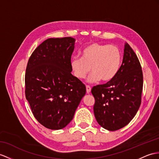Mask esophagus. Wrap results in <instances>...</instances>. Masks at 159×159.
<instances>
[{"mask_svg":"<svg viewBox=\"0 0 159 159\" xmlns=\"http://www.w3.org/2000/svg\"><path fill=\"white\" fill-rule=\"evenodd\" d=\"M86 92L88 94L91 92V87L90 86H86Z\"/></svg>","mask_w":159,"mask_h":159,"instance_id":"esophagus-1","label":"esophagus"}]
</instances>
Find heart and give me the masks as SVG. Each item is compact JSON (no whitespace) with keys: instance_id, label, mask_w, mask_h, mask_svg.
I'll return each mask as SVG.
<instances>
[{"instance_id":"b5f03b06","label":"heart","mask_w":159,"mask_h":159,"mask_svg":"<svg viewBox=\"0 0 159 159\" xmlns=\"http://www.w3.org/2000/svg\"><path fill=\"white\" fill-rule=\"evenodd\" d=\"M82 57H73L70 66L73 74L79 80H83L90 71L89 82L101 80L110 82L117 74L121 65V53L115 46L91 43L81 52Z\"/></svg>"}]
</instances>
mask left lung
<instances>
[{
  "mask_svg": "<svg viewBox=\"0 0 159 159\" xmlns=\"http://www.w3.org/2000/svg\"><path fill=\"white\" fill-rule=\"evenodd\" d=\"M143 73L140 61L126 43L121 67L114 78L97 85L91 92L96 121L103 128L116 131L131 121L141 104Z\"/></svg>",
  "mask_w": 159,
  "mask_h": 159,
  "instance_id": "obj_1",
  "label": "left lung"
}]
</instances>
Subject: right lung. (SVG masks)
<instances>
[{
	"mask_svg": "<svg viewBox=\"0 0 159 159\" xmlns=\"http://www.w3.org/2000/svg\"><path fill=\"white\" fill-rule=\"evenodd\" d=\"M75 39L48 38L34 50L27 65L25 94L34 117L48 129H61L74 116L86 94L71 72Z\"/></svg>",
	"mask_w": 159,
	"mask_h": 159,
	"instance_id": "1",
	"label": "right lung"
}]
</instances>
